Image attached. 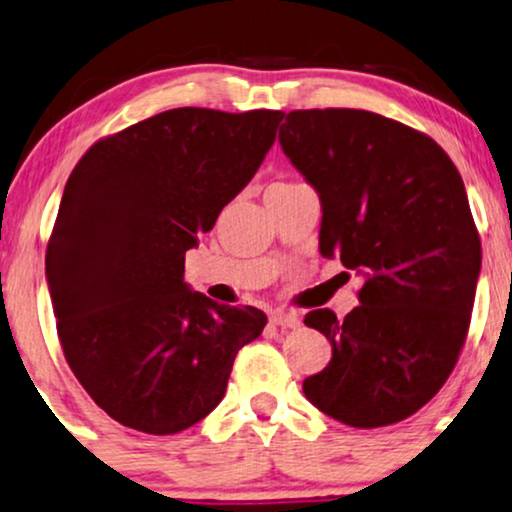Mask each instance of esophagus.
Wrapping results in <instances>:
<instances>
[{"label": "esophagus", "instance_id": "obj_1", "mask_svg": "<svg viewBox=\"0 0 512 512\" xmlns=\"http://www.w3.org/2000/svg\"><path fill=\"white\" fill-rule=\"evenodd\" d=\"M270 323L277 327H299V315L292 311H273L270 313Z\"/></svg>", "mask_w": 512, "mask_h": 512}]
</instances>
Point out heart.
Listing matches in <instances>:
<instances>
[{
  "mask_svg": "<svg viewBox=\"0 0 512 512\" xmlns=\"http://www.w3.org/2000/svg\"><path fill=\"white\" fill-rule=\"evenodd\" d=\"M282 185H285V182H282Z\"/></svg>",
  "mask_w": 512,
  "mask_h": 512,
  "instance_id": "1",
  "label": "heart"
}]
</instances>
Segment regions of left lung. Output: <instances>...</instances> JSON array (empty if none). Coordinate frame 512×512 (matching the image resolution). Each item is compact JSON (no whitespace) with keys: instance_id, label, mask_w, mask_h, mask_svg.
Wrapping results in <instances>:
<instances>
[{"instance_id":"obj_1","label":"left lung","mask_w":512,"mask_h":512,"mask_svg":"<svg viewBox=\"0 0 512 512\" xmlns=\"http://www.w3.org/2000/svg\"><path fill=\"white\" fill-rule=\"evenodd\" d=\"M280 144L320 197V254L365 280L344 320L304 318L332 344L306 399L361 430L406 420L468 337L482 244L463 178L432 137L372 111H292Z\"/></svg>"}]
</instances>
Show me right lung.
Instances as JSON below:
<instances>
[{
    "label": "right lung",
    "mask_w": 512,
    "mask_h": 512,
    "mask_svg": "<svg viewBox=\"0 0 512 512\" xmlns=\"http://www.w3.org/2000/svg\"><path fill=\"white\" fill-rule=\"evenodd\" d=\"M282 118L170 109L92 144L73 168L44 270L63 356L121 425H197L266 327L254 306L192 292L185 254L254 178Z\"/></svg>",
    "instance_id": "right-lung-1"
}]
</instances>
